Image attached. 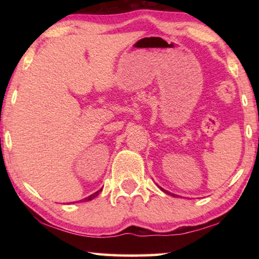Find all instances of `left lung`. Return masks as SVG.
I'll return each instance as SVG.
<instances>
[{"mask_svg": "<svg viewBox=\"0 0 259 259\" xmlns=\"http://www.w3.org/2000/svg\"><path fill=\"white\" fill-rule=\"evenodd\" d=\"M163 192H165V193H166V194H169V195H171V196H175V198H176V196H177V195H175V194H170V192H168V191H165V190H164Z\"/></svg>", "mask_w": 259, "mask_h": 259, "instance_id": "1", "label": "left lung"}]
</instances>
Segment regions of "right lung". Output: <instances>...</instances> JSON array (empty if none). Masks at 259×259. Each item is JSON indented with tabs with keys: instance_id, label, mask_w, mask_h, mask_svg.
<instances>
[{
	"instance_id": "1",
	"label": "right lung",
	"mask_w": 259,
	"mask_h": 259,
	"mask_svg": "<svg viewBox=\"0 0 259 259\" xmlns=\"http://www.w3.org/2000/svg\"><path fill=\"white\" fill-rule=\"evenodd\" d=\"M100 191L102 190H99V191H97L96 193H94V194H91L90 196H88V198H85V199H83V200H81V201H90V200H93V199H95L96 196H97L99 193H100Z\"/></svg>"
}]
</instances>
